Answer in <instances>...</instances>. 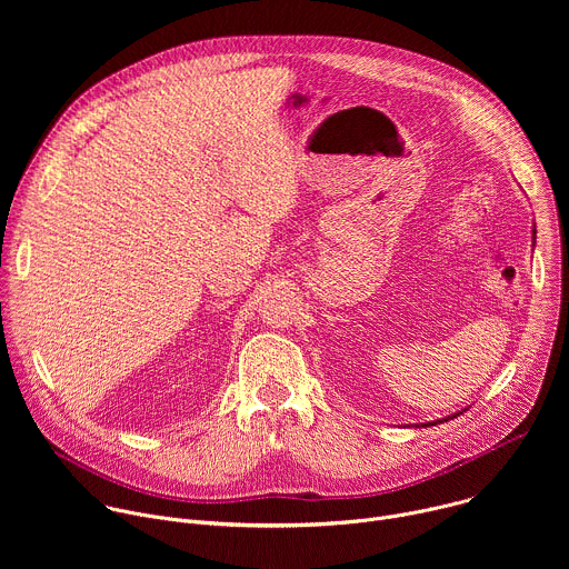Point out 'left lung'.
Masks as SVG:
<instances>
[{"label": "left lung", "mask_w": 569, "mask_h": 569, "mask_svg": "<svg viewBox=\"0 0 569 569\" xmlns=\"http://www.w3.org/2000/svg\"><path fill=\"white\" fill-rule=\"evenodd\" d=\"M536 233V231H533ZM466 410H461V412H457V415H450V417H446V419H439V421H432V423H421V428H428V426H437V423H443V421H450V419H457L459 415H463Z\"/></svg>", "instance_id": "obj_1"}]
</instances>
